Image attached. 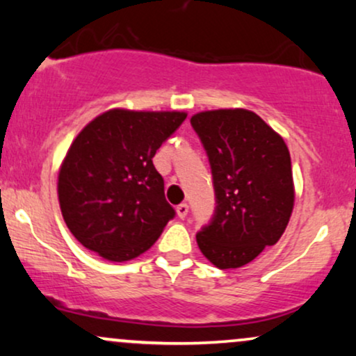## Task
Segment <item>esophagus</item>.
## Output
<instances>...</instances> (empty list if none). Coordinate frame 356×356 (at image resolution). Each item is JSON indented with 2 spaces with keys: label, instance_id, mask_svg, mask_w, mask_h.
Masks as SVG:
<instances>
[{
  "label": "esophagus",
  "instance_id": "obj_1",
  "mask_svg": "<svg viewBox=\"0 0 356 356\" xmlns=\"http://www.w3.org/2000/svg\"><path fill=\"white\" fill-rule=\"evenodd\" d=\"M175 211H177V216H179V218H181V219H184V218H186V216H187V212H189V206H187V204H179V206H177V209H175Z\"/></svg>",
  "mask_w": 356,
  "mask_h": 356
}]
</instances>
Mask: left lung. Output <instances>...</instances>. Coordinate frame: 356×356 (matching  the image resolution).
Returning a JSON list of instances; mask_svg holds the SVG:
<instances>
[{
  "instance_id": "obj_1",
  "label": "left lung",
  "mask_w": 356,
  "mask_h": 356,
  "mask_svg": "<svg viewBox=\"0 0 356 356\" xmlns=\"http://www.w3.org/2000/svg\"><path fill=\"white\" fill-rule=\"evenodd\" d=\"M212 170L216 214L195 236L219 269H236L275 246L295 206L291 157L283 137L246 108L191 117Z\"/></svg>"
}]
</instances>
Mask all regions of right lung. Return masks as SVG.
Segmentation results:
<instances>
[{"label": "right lung", "mask_w": 356, "mask_h": 356, "mask_svg": "<svg viewBox=\"0 0 356 356\" xmlns=\"http://www.w3.org/2000/svg\"><path fill=\"white\" fill-rule=\"evenodd\" d=\"M186 117L112 108L81 129L58 172L61 216L81 246L124 263L159 239L175 211L152 159Z\"/></svg>", "instance_id": "1"}]
</instances>
